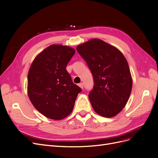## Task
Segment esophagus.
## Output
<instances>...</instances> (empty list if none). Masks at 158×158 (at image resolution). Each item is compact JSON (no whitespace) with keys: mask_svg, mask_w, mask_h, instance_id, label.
Instances as JSON below:
<instances>
[{"mask_svg":"<svg viewBox=\"0 0 158 158\" xmlns=\"http://www.w3.org/2000/svg\"><path fill=\"white\" fill-rule=\"evenodd\" d=\"M78 85L79 86L82 88V89H83L84 88V84H83V83H80L79 84H78Z\"/></svg>","mask_w":158,"mask_h":158,"instance_id":"esophagus-1","label":"esophagus"}]
</instances>
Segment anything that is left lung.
<instances>
[{
  "mask_svg": "<svg viewBox=\"0 0 158 158\" xmlns=\"http://www.w3.org/2000/svg\"><path fill=\"white\" fill-rule=\"evenodd\" d=\"M76 50L92 72L94 85L88 96L94 111L113 117L125 107L132 80L127 60L115 47L99 39L80 44Z\"/></svg>",
  "mask_w": 158,
  "mask_h": 158,
  "instance_id": "obj_1",
  "label": "left lung"
}]
</instances>
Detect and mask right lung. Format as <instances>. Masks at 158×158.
<instances>
[{"instance_id": "obj_1", "label": "right lung", "mask_w": 158, "mask_h": 158, "mask_svg": "<svg viewBox=\"0 0 158 158\" xmlns=\"http://www.w3.org/2000/svg\"><path fill=\"white\" fill-rule=\"evenodd\" d=\"M75 53L69 46L54 44L38 54L27 74V94L42 114L60 120L73 111L82 89L74 84L66 69Z\"/></svg>"}]
</instances>
